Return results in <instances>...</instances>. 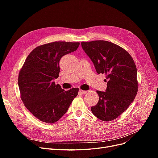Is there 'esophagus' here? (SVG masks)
Here are the masks:
<instances>
[{
  "mask_svg": "<svg viewBox=\"0 0 158 158\" xmlns=\"http://www.w3.org/2000/svg\"><path fill=\"white\" fill-rule=\"evenodd\" d=\"M79 92H80V94H87L88 91H84V90L80 89V90H79Z\"/></svg>",
  "mask_w": 158,
  "mask_h": 158,
  "instance_id": "obj_1",
  "label": "esophagus"
}]
</instances>
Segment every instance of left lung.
Returning <instances> with one entry per match:
<instances>
[{
    "instance_id": "8db88e82",
    "label": "left lung",
    "mask_w": 158,
    "mask_h": 158,
    "mask_svg": "<svg viewBox=\"0 0 158 158\" xmlns=\"http://www.w3.org/2000/svg\"><path fill=\"white\" fill-rule=\"evenodd\" d=\"M98 74H106V92L97 91L99 101L91 107L94 115L110 121L125 111L138 92L137 69L132 56L122 47L107 41L81 43Z\"/></svg>"
}]
</instances>
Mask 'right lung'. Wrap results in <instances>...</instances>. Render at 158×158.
Wrapping results in <instances>:
<instances>
[{
  "mask_svg": "<svg viewBox=\"0 0 158 158\" xmlns=\"http://www.w3.org/2000/svg\"><path fill=\"white\" fill-rule=\"evenodd\" d=\"M80 43L55 41L36 47L27 56L18 76L21 99L26 107L43 122H56L77 96L78 88L64 91L54 80L59 77V61L75 51Z\"/></svg>",
  "mask_w": 158,
  "mask_h": 158,
  "instance_id": "1",
  "label": "right lung"
}]
</instances>
